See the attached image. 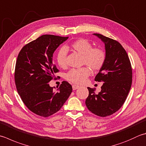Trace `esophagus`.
<instances>
[{
    "label": "esophagus",
    "instance_id": "1",
    "mask_svg": "<svg viewBox=\"0 0 146 146\" xmlns=\"http://www.w3.org/2000/svg\"><path fill=\"white\" fill-rule=\"evenodd\" d=\"M79 87H80V86H79V85H78L74 84V85H72V88H73V90L78 89V88Z\"/></svg>",
    "mask_w": 146,
    "mask_h": 146
}]
</instances>
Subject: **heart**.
Wrapping results in <instances>:
<instances>
[{
	"mask_svg": "<svg viewBox=\"0 0 146 146\" xmlns=\"http://www.w3.org/2000/svg\"><path fill=\"white\" fill-rule=\"evenodd\" d=\"M70 48L74 51L83 55L82 63L87 64L94 70H99L103 66L106 61V54L100 48H92L91 43L85 38H80L73 42ZM57 62L61 68L66 66V52L64 48L60 50L56 57ZM90 75L88 67L72 69L66 75V78L74 84H82Z\"/></svg>",
	"mask_w": 146,
	"mask_h": 146,
	"instance_id": "1",
	"label": "heart"
}]
</instances>
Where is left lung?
<instances>
[{"label": "left lung", "mask_w": 146, "mask_h": 146, "mask_svg": "<svg viewBox=\"0 0 146 146\" xmlns=\"http://www.w3.org/2000/svg\"><path fill=\"white\" fill-rule=\"evenodd\" d=\"M104 44L106 61L95 77V81L104 82L101 91L88 87L85 101L88 110L96 115L106 117L120 109L129 92L132 82V70L126 50L115 40L101 34L94 33Z\"/></svg>", "instance_id": "8db88e82"}]
</instances>
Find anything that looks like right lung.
Masks as SVG:
<instances>
[{
    "label": "right lung",
    "mask_w": 146,
    "mask_h": 146,
    "mask_svg": "<svg viewBox=\"0 0 146 146\" xmlns=\"http://www.w3.org/2000/svg\"><path fill=\"white\" fill-rule=\"evenodd\" d=\"M68 38L44 35L22 48L17 58L14 79L17 90L28 109L48 117L61 109L72 92L63 81L56 91L48 84L58 70L53 64L54 51Z\"/></svg>",
    "instance_id": "right-lung-1"
}]
</instances>
